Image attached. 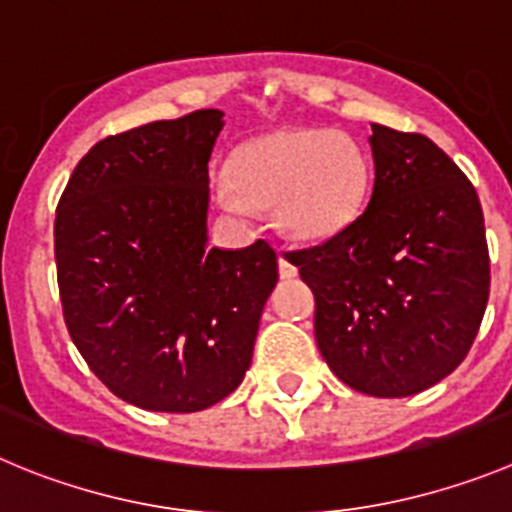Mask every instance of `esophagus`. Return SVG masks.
<instances>
[{
  "label": "esophagus",
  "instance_id": "1",
  "mask_svg": "<svg viewBox=\"0 0 512 512\" xmlns=\"http://www.w3.org/2000/svg\"><path fill=\"white\" fill-rule=\"evenodd\" d=\"M278 270H280V278H283V280H293L295 275H298V267H295L290 260H285V257H280Z\"/></svg>",
  "mask_w": 512,
  "mask_h": 512
}]
</instances>
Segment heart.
Wrapping results in <instances>:
<instances>
[{"label": "heart", "instance_id": "heart-1", "mask_svg": "<svg viewBox=\"0 0 512 512\" xmlns=\"http://www.w3.org/2000/svg\"><path fill=\"white\" fill-rule=\"evenodd\" d=\"M369 179V159L356 138L331 128H290L237 148L214 194L227 212L275 209L293 237L326 240L361 212Z\"/></svg>", "mask_w": 512, "mask_h": 512}]
</instances>
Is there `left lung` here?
<instances>
[{
    "mask_svg": "<svg viewBox=\"0 0 512 512\" xmlns=\"http://www.w3.org/2000/svg\"><path fill=\"white\" fill-rule=\"evenodd\" d=\"M374 191L356 222L290 252L315 295V341L361 394L412 396L470 351L490 295L475 186L427 136L371 123Z\"/></svg>",
    "mask_w": 512,
    "mask_h": 512,
    "instance_id": "obj_1",
    "label": "left lung"
}]
</instances>
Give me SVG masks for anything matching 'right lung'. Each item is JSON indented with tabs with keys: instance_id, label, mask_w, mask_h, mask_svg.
<instances>
[{
	"instance_id": "add662e5",
	"label": "right lung",
	"mask_w": 512,
	"mask_h": 512,
	"mask_svg": "<svg viewBox=\"0 0 512 512\" xmlns=\"http://www.w3.org/2000/svg\"><path fill=\"white\" fill-rule=\"evenodd\" d=\"M217 108L95 143L62 191L55 262L62 313L95 376L133 407L189 414L232 394L278 285L265 240L209 247Z\"/></svg>"
}]
</instances>
